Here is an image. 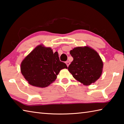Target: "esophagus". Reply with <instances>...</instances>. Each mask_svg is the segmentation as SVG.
<instances>
[{
  "label": "esophagus",
  "instance_id": "1",
  "mask_svg": "<svg viewBox=\"0 0 124 124\" xmlns=\"http://www.w3.org/2000/svg\"><path fill=\"white\" fill-rule=\"evenodd\" d=\"M66 64H67V67H68V66H69V65H70V63L69 61H66Z\"/></svg>",
  "mask_w": 124,
  "mask_h": 124
}]
</instances>
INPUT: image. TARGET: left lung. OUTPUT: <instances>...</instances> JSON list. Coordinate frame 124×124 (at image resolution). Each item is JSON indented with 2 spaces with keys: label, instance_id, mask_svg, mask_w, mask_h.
Here are the masks:
<instances>
[{
  "label": "left lung",
  "instance_id": "1",
  "mask_svg": "<svg viewBox=\"0 0 124 124\" xmlns=\"http://www.w3.org/2000/svg\"><path fill=\"white\" fill-rule=\"evenodd\" d=\"M70 54L73 61L68 70L76 80L89 85L99 79L103 63L97 51L88 46L77 47L70 50Z\"/></svg>",
  "mask_w": 124,
  "mask_h": 124
}]
</instances>
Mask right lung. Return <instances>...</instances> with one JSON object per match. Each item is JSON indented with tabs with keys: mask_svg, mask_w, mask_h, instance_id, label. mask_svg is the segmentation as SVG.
<instances>
[{
	"mask_svg": "<svg viewBox=\"0 0 124 124\" xmlns=\"http://www.w3.org/2000/svg\"><path fill=\"white\" fill-rule=\"evenodd\" d=\"M67 68L60 61L57 52L42 45L37 46L23 59L21 72L28 83L35 87L44 88L54 82L61 70Z\"/></svg>",
	"mask_w": 124,
	"mask_h": 124,
	"instance_id": "obj_1",
	"label": "right lung"
}]
</instances>
